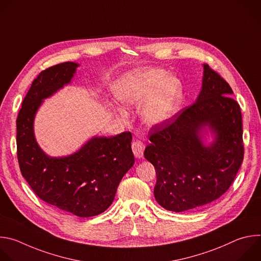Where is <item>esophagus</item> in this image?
<instances>
[{"mask_svg":"<svg viewBox=\"0 0 261 261\" xmlns=\"http://www.w3.org/2000/svg\"><path fill=\"white\" fill-rule=\"evenodd\" d=\"M132 151L136 158H141L144 152V144L140 140H134L132 142Z\"/></svg>","mask_w":261,"mask_h":261,"instance_id":"1","label":"esophagus"}]
</instances>
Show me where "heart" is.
<instances>
[{
    "label": "heart",
    "instance_id": "b5f03b06",
    "mask_svg": "<svg viewBox=\"0 0 261 261\" xmlns=\"http://www.w3.org/2000/svg\"><path fill=\"white\" fill-rule=\"evenodd\" d=\"M118 98L128 107H139L146 102L141 110V120L147 126L157 127L170 121L178 111L182 86L166 71L155 70L144 74L137 85L123 86Z\"/></svg>",
    "mask_w": 261,
    "mask_h": 261
}]
</instances>
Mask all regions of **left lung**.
I'll list each match as a JSON object with an SVG mask.
<instances>
[{
	"mask_svg": "<svg viewBox=\"0 0 261 261\" xmlns=\"http://www.w3.org/2000/svg\"><path fill=\"white\" fill-rule=\"evenodd\" d=\"M232 94L203 64L196 102L151 129L143 155L155 166L154 195L165 210L180 213L207 204L230 187L244 159L242 114ZM208 130L213 141L206 144Z\"/></svg>",
	"mask_w": 261,
	"mask_h": 261,
	"instance_id": "obj_1",
	"label": "left lung"
}]
</instances>
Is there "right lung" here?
<instances>
[{
  "label": "right lung",
  "mask_w": 261,
  "mask_h": 261,
  "mask_svg": "<svg viewBox=\"0 0 261 261\" xmlns=\"http://www.w3.org/2000/svg\"><path fill=\"white\" fill-rule=\"evenodd\" d=\"M80 65L66 62L34 80L16 120L17 159L22 176L43 201L82 218L97 216L113 203L118 186L134 164L132 135L94 136L64 157L45 154L36 140L34 120L43 103L71 83Z\"/></svg>",
  "instance_id": "1"
}]
</instances>
